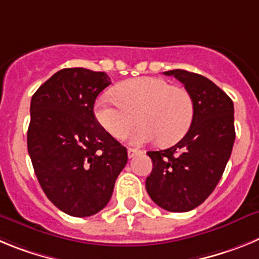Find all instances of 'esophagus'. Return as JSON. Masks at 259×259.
I'll return each instance as SVG.
<instances>
[{
	"mask_svg": "<svg viewBox=\"0 0 259 259\" xmlns=\"http://www.w3.org/2000/svg\"><path fill=\"white\" fill-rule=\"evenodd\" d=\"M127 153H128V157L132 158V157H135V155H136V154H139V153H140V150L134 149V148H128Z\"/></svg>",
	"mask_w": 259,
	"mask_h": 259,
	"instance_id": "obj_1",
	"label": "esophagus"
}]
</instances>
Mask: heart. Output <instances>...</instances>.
Wrapping results in <instances>:
<instances>
[{"mask_svg": "<svg viewBox=\"0 0 259 259\" xmlns=\"http://www.w3.org/2000/svg\"><path fill=\"white\" fill-rule=\"evenodd\" d=\"M113 95L101 96L96 101V119L115 139L127 136L139 120L140 127L130 139L135 145L158 139L166 145L176 143L188 132L193 120L191 93L162 77L127 80L114 88Z\"/></svg>", "mask_w": 259, "mask_h": 259, "instance_id": "obj_1", "label": "heart"}]
</instances>
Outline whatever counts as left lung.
Listing matches in <instances>:
<instances>
[{"mask_svg": "<svg viewBox=\"0 0 259 259\" xmlns=\"http://www.w3.org/2000/svg\"><path fill=\"white\" fill-rule=\"evenodd\" d=\"M175 76L193 97L194 115L188 132L176 145L148 152L153 170L146 192L167 211L193 210L209 197L221 180L235 143L233 102L211 80L185 70Z\"/></svg>", "mask_w": 259, "mask_h": 259, "instance_id": "1", "label": "left lung"}]
</instances>
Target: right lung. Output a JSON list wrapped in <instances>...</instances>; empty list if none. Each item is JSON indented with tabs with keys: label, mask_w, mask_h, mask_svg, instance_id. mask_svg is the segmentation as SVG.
<instances>
[{
	"label": "right lung",
	"mask_w": 259,
	"mask_h": 259,
	"mask_svg": "<svg viewBox=\"0 0 259 259\" xmlns=\"http://www.w3.org/2000/svg\"><path fill=\"white\" fill-rule=\"evenodd\" d=\"M110 84L105 72L63 68L32 96L27 146L33 170L47 197L71 217L104 209L128 161L93 113Z\"/></svg>",
	"instance_id": "1"
}]
</instances>
